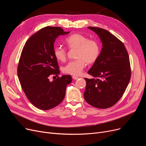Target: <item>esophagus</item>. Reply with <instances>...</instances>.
Instances as JSON below:
<instances>
[{"mask_svg": "<svg viewBox=\"0 0 146 146\" xmlns=\"http://www.w3.org/2000/svg\"><path fill=\"white\" fill-rule=\"evenodd\" d=\"M72 78L74 79V80H77L79 79L78 77H77V76H72Z\"/></svg>", "mask_w": 146, "mask_h": 146, "instance_id": "1", "label": "esophagus"}]
</instances>
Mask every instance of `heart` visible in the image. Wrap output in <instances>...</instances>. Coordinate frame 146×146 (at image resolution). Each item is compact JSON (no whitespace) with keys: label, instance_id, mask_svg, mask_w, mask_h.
<instances>
[{"label":"heart","instance_id":"1","mask_svg":"<svg viewBox=\"0 0 146 146\" xmlns=\"http://www.w3.org/2000/svg\"><path fill=\"white\" fill-rule=\"evenodd\" d=\"M65 42L69 49H76L75 60L69 61L64 67L65 73L79 76L86 67V63L91 64L98 60L101 52V45L95 40L89 38L80 34H73L66 38ZM56 58L65 61L67 51L62 47H56L53 50Z\"/></svg>","mask_w":146,"mask_h":146}]
</instances>
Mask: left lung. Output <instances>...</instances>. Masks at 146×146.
I'll use <instances>...</instances> for the list:
<instances>
[{"label": "left lung", "instance_id": "1", "mask_svg": "<svg viewBox=\"0 0 146 146\" xmlns=\"http://www.w3.org/2000/svg\"><path fill=\"white\" fill-rule=\"evenodd\" d=\"M100 38L102 48L88 73L97 79L85 78L84 98L95 108L106 109L115 104L131 78L129 58L124 44L104 29L89 27Z\"/></svg>", "mask_w": 146, "mask_h": 146}]
</instances>
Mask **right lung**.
<instances>
[{"label":"right lung","instance_id":"1","mask_svg":"<svg viewBox=\"0 0 146 146\" xmlns=\"http://www.w3.org/2000/svg\"><path fill=\"white\" fill-rule=\"evenodd\" d=\"M69 33L61 27L43 28L29 38L22 49L17 70L19 80L28 100L40 110H48L60 104L72 81L70 75L49 80L51 75L60 73L54 43L59 35Z\"/></svg>","mask_w":146,"mask_h":146}]
</instances>
